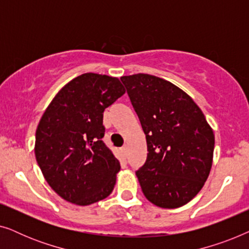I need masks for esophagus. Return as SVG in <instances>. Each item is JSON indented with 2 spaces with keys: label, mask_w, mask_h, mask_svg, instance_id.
<instances>
[{
  "label": "esophagus",
  "mask_w": 249,
  "mask_h": 249,
  "mask_svg": "<svg viewBox=\"0 0 249 249\" xmlns=\"http://www.w3.org/2000/svg\"><path fill=\"white\" fill-rule=\"evenodd\" d=\"M121 152H122V154H124V156H127V153H128L127 146H124V147H122V148H121Z\"/></svg>",
  "instance_id": "obj_1"
}]
</instances>
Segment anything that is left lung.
<instances>
[{
	"label": "left lung",
	"mask_w": 249,
	"mask_h": 249,
	"mask_svg": "<svg viewBox=\"0 0 249 249\" xmlns=\"http://www.w3.org/2000/svg\"><path fill=\"white\" fill-rule=\"evenodd\" d=\"M146 136L147 159L136 171L142 194L162 209L190 202L210 175L214 132L193 98L147 73L122 76Z\"/></svg>",
	"instance_id": "1"
}]
</instances>
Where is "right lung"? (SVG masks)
Wrapping results in <instances>:
<instances>
[{
	"label": "right lung",
	"instance_id": "obj_1",
	"mask_svg": "<svg viewBox=\"0 0 249 249\" xmlns=\"http://www.w3.org/2000/svg\"><path fill=\"white\" fill-rule=\"evenodd\" d=\"M125 93L117 77L83 73L64 85L36 130L35 156L51 188L86 206L107 198L120 162L104 145L103 112Z\"/></svg>",
	"mask_w": 249,
	"mask_h": 249
}]
</instances>
